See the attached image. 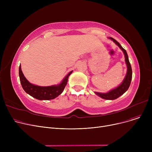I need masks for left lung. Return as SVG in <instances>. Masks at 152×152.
<instances>
[{"label":"left lung","mask_w":152,"mask_h":152,"mask_svg":"<svg viewBox=\"0 0 152 152\" xmlns=\"http://www.w3.org/2000/svg\"><path fill=\"white\" fill-rule=\"evenodd\" d=\"M108 38L109 39H111V41H113L119 48H120V49L124 53V57H125V61L127 66V73L124 80L123 81L121 84L119 86H118V87H115V88L110 90V91L106 93H101V92H94V93L103 99L112 100L116 99L117 98L120 97L121 95H122L124 93H125L127 91V89H129L131 84V79H132V68H131L130 62L129 61L128 55H127V53L126 50L123 49L122 46L121 45V44H119L118 41H116L115 39H114L113 38L111 37Z\"/></svg>","instance_id":"left-lung-1"}]
</instances>
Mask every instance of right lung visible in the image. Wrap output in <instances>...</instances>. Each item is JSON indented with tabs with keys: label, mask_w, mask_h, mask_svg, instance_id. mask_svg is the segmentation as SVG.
Instances as JSON below:
<instances>
[{
	"label": "right lung",
	"mask_w": 152,
	"mask_h": 152,
	"mask_svg": "<svg viewBox=\"0 0 152 152\" xmlns=\"http://www.w3.org/2000/svg\"><path fill=\"white\" fill-rule=\"evenodd\" d=\"M73 73V71L64 77L61 82L57 85L50 86H39L29 83L21 71V65L19 67V76L23 89L27 94L33 97L40 100H48L54 99L60 95L67 84L69 76Z\"/></svg>",
	"instance_id": "1"
}]
</instances>
